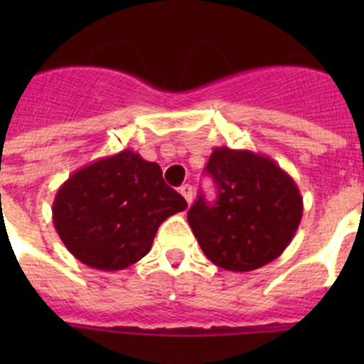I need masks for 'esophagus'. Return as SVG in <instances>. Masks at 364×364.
<instances>
[{
	"label": "esophagus",
	"instance_id": "esophagus-1",
	"mask_svg": "<svg viewBox=\"0 0 364 364\" xmlns=\"http://www.w3.org/2000/svg\"><path fill=\"white\" fill-rule=\"evenodd\" d=\"M179 193H181V196L185 197V200L188 204L193 200V188L190 185H183L181 188H179Z\"/></svg>",
	"mask_w": 364,
	"mask_h": 364
}]
</instances>
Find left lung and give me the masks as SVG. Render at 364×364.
Wrapping results in <instances>:
<instances>
[{
	"label": "left lung",
	"instance_id": "obj_1",
	"mask_svg": "<svg viewBox=\"0 0 364 364\" xmlns=\"http://www.w3.org/2000/svg\"><path fill=\"white\" fill-rule=\"evenodd\" d=\"M205 171L213 176L218 199L203 196L188 211V223L204 255L229 271L259 269L291 245L303 216L296 181L269 156L213 148Z\"/></svg>",
	"mask_w": 364,
	"mask_h": 364
}]
</instances>
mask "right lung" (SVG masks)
Wrapping results in <instances>:
<instances>
[{
  "mask_svg": "<svg viewBox=\"0 0 364 364\" xmlns=\"http://www.w3.org/2000/svg\"><path fill=\"white\" fill-rule=\"evenodd\" d=\"M186 208L159 164L123 149L70 176L54 197L53 223L77 260L119 271L151 250L161 223Z\"/></svg>",
  "mask_w": 364,
  "mask_h": 364,
  "instance_id": "obj_1",
  "label": "right lung"
}]
</instances>
